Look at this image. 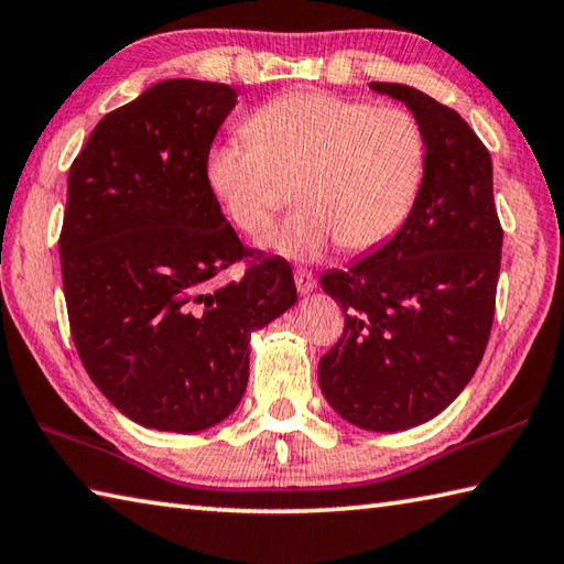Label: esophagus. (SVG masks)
Returning a JSON list of instances; mask_svg holds the SVG:
<instances>
[{"mask_svg": "<svg viewBox=\"0 0 564 564\" xmlns=\"http://www.w3.org/2000/svg\"><path fill=\"white\" fill-rule=\"evenodd\" d=\"M293 279H295V289H299L301 295H308L315 289V283H317L315 275L308 269H295Z\"/></svg>", "mask_w": 564, "mask_h": 564, "instance_id": "34e87169", "label": "esophagus"}]
</instances>
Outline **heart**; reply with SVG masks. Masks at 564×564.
Segmentation results:
<instances>
[{"instance_id":"obj_1","label":"heart","mask_w":564,"mask_h":564,"mask_svg":"<svg viewBox=\"0 0 564 564\" xmlns=\"http://www.w3.org/2000/svg\"><path fill=\"white\" fill-rule=\"evenodd\" d=\"M247 140L204 155V182L231 227L259 237L295 184L299 204L261 243L315 261L340 243L380 249L404 227L426 175V135L412 112L333 94H289L243 120Z\"/></svg>"}]
</instances>
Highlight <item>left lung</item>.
<instances>
[{
	"label": "left lung",
	"mask_w": 564,
	"mask_h": 564,
	"mask_svg": "<svg viewBox=\"0 0 564 564\" xmlns=\"http://www.w3.org/2000/svg\"><path fill=\"white\" fill-rule=\"evenodd\" d=\"M402 100L426 135V175L404 227L323 291L345 330L321 357L317 382L337 414L370 432H404L454 402L486 352L496 313L500 229L494 165L454 108L402 84H370Z\"/></svg>",
	"instance_id": "obj_1"
}]
</instances>
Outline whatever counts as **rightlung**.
<instances>
[{
  "mask_svg": "<svg viewBox=\"0 0 564 564\" xmlns=\"http://www.w3.org/2000/svg\"><path fill=\"white\" fill-rule=\"evenodd\" d=\"M237 90L170 78L98 122L68 170L61 275L80 362L118 412L192 434L247 392L251 333L299 301L291 265L251 251L204 182ZM248 259L241 282L216 275Z\"/></svg>",
  "mask_w": 564,
  "mask_h": 564,
  "instance_id": "add662e5",
  "label": "right lung"
}]
</instances>
